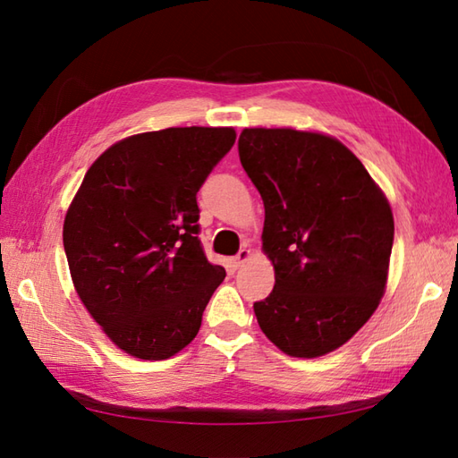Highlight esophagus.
<instances>
[{"label":"esophagus","mask_w":458,"mask_h":458,"mask_svg":"<svg viewBox=\"0 0 458 458\" xmlns=\"http://www.w3.org/2000/svg\"><path fill=\"white\" fill-rule=\"evenodd\" d=\"M250 256H251V251H250V250H246V248H244V250H240V251H238V256H234V258L230 259V267H232V269H240V267L244 266L246 261L250 259Z\"/></svg>","instance_id":"obj_1"}]
</instances>
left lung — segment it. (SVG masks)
Returning a JSON list of instances; mask_svg holds the SVG:
<instances>
[{"label": "left lung", "mask_w": 458, "mask_h": 458, "mask_svg": "<svg viewBox=\"0 0 458 458\" xmlns=\"http://www.w3.org/2000/svg\"><path fill=\"white\" fill-rule=\"evenodd\" d=\"M240 163L266 208L274 291L256 301L264 335L297 358L333 352L384 295L394 216L356 155L335 138L289 128L240 133Z\"/></svg>", "instance_id": "obj_1"}]
</instances>
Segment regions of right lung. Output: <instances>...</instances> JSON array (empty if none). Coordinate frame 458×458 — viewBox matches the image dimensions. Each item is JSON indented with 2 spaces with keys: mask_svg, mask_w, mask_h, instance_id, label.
Instances as JSON below:
<instances>
[{
  "mask_svg": "<svg viewBox=\"0 0 458 458\" xmlns=\"http://www.w3.org/2000/svg\"><path fill=\"white\" fill-rule=\"evenodd\" d=\"M236 141L232 128H167L122 140L84 174L63 242L84 307L115 346L165 360L197 336L226 277L199 240L197 192Z\"/></svg>",
  "mask_w": 458,
  "mask_h": 458,
  "instance_id": "obj_1",
  "label": "right lung"
}]
</instances>
